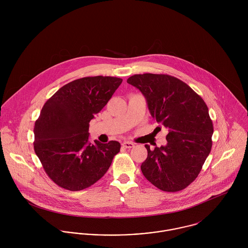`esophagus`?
<instances>
[{"instance_id": "esophagus-1", "label": "esophagus", "mask_w": 248, "mask_h": 248, "mask_svg": "<svg viewBox=\"0 0 248 248\" xmlns=\"http://www.w3.org/2000/svg\"><path fill=\"white\" fill-rule=\"evenodd\" d=\"M122 146L124 147V148H127V149H131V148H133L134 146H135V144L133 143V142L131 141H124L122 143Z\"/></svg>"}]
</instances>
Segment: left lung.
Returning <instances> with one entry per match:
<instances>
[{
  "mask_svg": "<svg viewBox=\"0 0 248 248\" xmlns=\"http://www.w3.org/2000/svg\"><path fill=\"white\" fill-rule=\"evenodd\" d=\"M127 83L146 98L155 121L169 129L167 144L150 149L142 174L162 191L177 192L199 176L212 147L213 123L203 99L167 74H135Z\"/></svg>",
  "mask_w": 248,
  "mask_h": 248,
  "instance_id": "1",
  "label": "left lung"
}]
</instances>
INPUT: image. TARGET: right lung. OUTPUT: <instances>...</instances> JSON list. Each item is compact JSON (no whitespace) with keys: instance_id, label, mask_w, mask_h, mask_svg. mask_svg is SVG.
Returning <instances> with one entry per match:
<instances>
[{"instance_id":"1","label":"right lung","mask_w":248,"mask_h":248,"mask_svg":"<svg viewBox=\"0 0 248 248\" xmlns=\"http://www.w3.org/2000/svg\"><path fill=\"white\" fill-rule=\"evenodd\" d=\"M121 83V78L101 75L76 79L42 108L34 126V151L58 186L70 191L90 187L106 174L119 153V142L89 141V123Z\"/></svg>"}]
</instances>
